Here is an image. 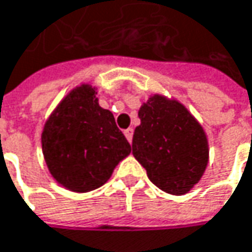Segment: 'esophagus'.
Wrapping results in <instances>:
<instances>
[{"label":"esophagus","instance_id":"1","mask_svg":"<svg viewBox=\"0 0 252 252\" xmlns=\"http://www.w3.org/2000/svg\"><path fill=\"white\" fill-rule=\"evenodd\" d=\"M124 135H126V139H128V142H131V141H132V135H134V129H132V128H128V129L124 131Z\"/></svg>","mask_w":252,"mask_h":252}]
</instances>
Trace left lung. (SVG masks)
<instances>
[{"label":"left lung","mask_w":252,"mask_h":252,"mask_svg":"<svg viewBox=\"0 0 252 252\" xmlns=\"http://www.w3.org/2000/svg\"><path fill=\"white\" fill-rule=\"evenodd\" d=\"M132 154L160 190L181 196L199 183L209 162L202 126L176 100L154 94L141 105Z\"/></svg>","instance_id":"left-lung-1"}]
</instances>
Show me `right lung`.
<instances>
[{"instance_id":"right-lung-1","label":"right lung","mask_w":252,"mask_h":252,"mask_svg":"<svg viewBox=\"0 0 252 252\" xmlns=\"http://www.w3.org/2000/svg\"><path fill=\"white\" fill-rule=\"evenodd\" d=\"M95 94L90 84L73 89L42 131V151L50 175L77 193L103 186L131 152L113 113L98 105Z\"/></svg>"}]
</instances>
